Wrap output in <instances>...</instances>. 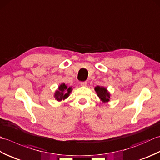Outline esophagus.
Returning a JSON list of instances; mask_svg holds the SVG:
<instances>
[{"label": "esophagus", "instance_id": "esophagus-1", "mask_svg": "<svg viewBox=\"0 0 160 160\" xmlns=\"http://www.w3.org/2000/svg\"><path fill=\"white\" fill-rule=\"evenodd\" d=\"M80 85L82 87H87V82H82L80 83Z\"/></svg>", "mask_w": 160, "mask_h": 160}]
</instances>
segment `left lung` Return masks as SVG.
<instances>
[{"label": "left lung", "instance_id": "left-lung-1", "mask_svg": "<svg viewBox=\"0 0 160 160\" xmlns=\"http://www.w3.org/2000/svg\"><path fill=\"white\" fill-rule=\"evenodd\" d=\"M95 91H96L98 96L99 97L100 100L102 101V102L106 103L110 100L109 99L111 95L105 87L97 86L95 87Z\"/></svg>", "mask_w": 160, "mask_h": 160}]
</instances>
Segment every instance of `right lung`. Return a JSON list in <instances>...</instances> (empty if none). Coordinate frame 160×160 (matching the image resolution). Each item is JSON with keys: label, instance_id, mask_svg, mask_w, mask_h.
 I'll return each instance as SVG.
<instances>
[{"label": "right lung", "instance_id": "obj_1", "mask_svg": "<svg viewBox=\"0 0 160 160\" xmlns=\"http://www.w3.org/2000/svg\"><path fill=\"white\" fill-rule=\"evenodd\" d=\"M71 91H72V87H68L65 84L62 83L58 87V90L56 91L54 93V98L58 101L64 100L69 97Z\"/></svg>", "mask_w": 160, "mask_h": 160}]
</instances>
